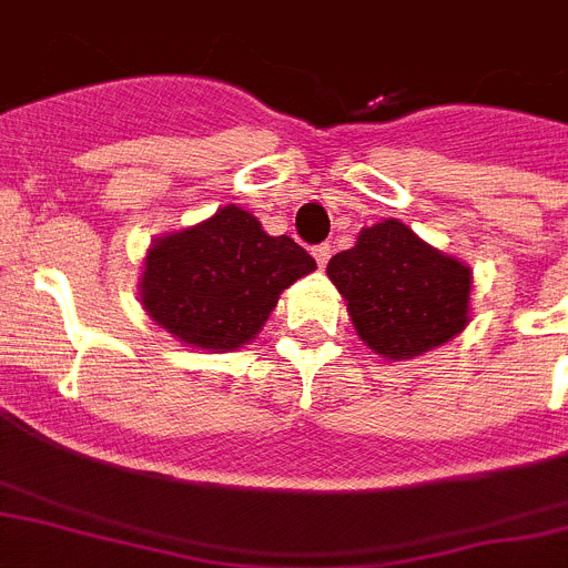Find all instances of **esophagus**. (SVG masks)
<instances>
[{
    "mask_svg": "<svg viewBox=\"0 0 568 568\" xmlns=\"http://www.w3.org/2000/svg\"><path fill=\"white\" fill-rule=\"evenodd\" d=\"M311 254H314L316 265H320V268H325V263L331 260V246H328V243H320V246L311 248Z\"/></svg>",
    "mask_w": 568,
    "mask_h": 568,
    "instance_id": "1",
    "label": "esophagus"
}]
</instances>
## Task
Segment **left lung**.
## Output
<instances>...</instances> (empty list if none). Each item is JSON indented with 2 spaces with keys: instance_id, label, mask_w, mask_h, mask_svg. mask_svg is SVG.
Instances as JSON below:
<instances>
[{
  "instance_id": "left-lung-1",
  "label": "left lung",
  "mask_w": 568,
  "mask_h": 568,
  "mask_svg": "<svg viewBox=\"0 0 568 568\" xmlns=\"http://www.w3.org/2000/svg\"><path fill=\"white\" fill-rule=\"evenodd\" d=\"M359 339L385 359H413L462 334L473 272L402 221L362 229L328 263Z\"/></svg>"
}]
</instances>
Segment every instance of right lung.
Masks as SVG:
<instances>
[{
    "label": "right lung",
    "instance_id": "1",
    "mask_svg": "<svg viewBox=\"0 0 568 568\" xmlns=\"http://www.w3.org/2000/svg\"><path fill=\"white\" fill-rule=\"evenodd\" d=\"M314 268L303 246L265 234L252 212L229 203L209 221L152 243L141 303L189 347L234 351L260 334L280 294Z\"/></svg>",
    "mask_w": 568,
    "mask_h": 568
}]
</instances>
